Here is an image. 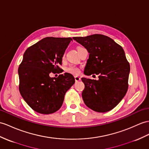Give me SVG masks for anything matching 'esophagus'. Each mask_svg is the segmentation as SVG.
I'll use <instances>...</instances> for the list:
<instances>
[{"instance_id":"34e87169","label":"esophagus","mask_w":149,"mask_h":149,"mask_svg":"<svg viewBox=\"0 0 149 149\" xmlns=\"http://www.w3.org/2000/svg\"><path fill=\"white\" fill-rule=\"evenodd\" d=\"M74 79H75V81L76 82H78V81L81 80L80 78H79V77H77V76H76V77H74Z\"/></svg>"}]
</instances>
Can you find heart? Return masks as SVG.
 <instances>
[{
  "label": "heart",
  "mask_w": 149,
  "mask_h": 149,
  "mask_svg": "<svg viewBox=\"0 0 149 149\" xmlns=\"http://www.w3.org/2000/svg\"><path fill=\"white\" fill-rule=\"evenodd\" d=\"M64 54H63L62 56V59H64ZM66 71L69 72V73L74 74V75H78L80 73V69L77 66H74V65H70V66H68L66 69Z\"/></svg>",
  "instance_id": "obj_1"
}]
</instances>
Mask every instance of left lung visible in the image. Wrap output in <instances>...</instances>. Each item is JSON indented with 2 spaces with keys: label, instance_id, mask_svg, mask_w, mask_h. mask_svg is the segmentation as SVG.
Listing matches in <instances>:
<instances>
[{
  "label": "left lung",
  "instance_id": "8db88e82",
  "mask_svg": "<svg viewBox=\"0 0 149 149\" xmlns=\"http://www.w3.org/2000/svg\"><path fill=\"white\" fill-rule=\"evenodd\" d=\"M89 52L86 75H99V80L82 78V92L86 106L98 112H106L121 102L128 88L130 64L124 50L107 36L94 34L73 37Z\"/></svg>",
  "mask_w": 149,
  "mask_h": 149
}]
</instances>
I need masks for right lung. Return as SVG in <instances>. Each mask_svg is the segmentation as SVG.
I'll return each instance as SVG.
<instances>
[{"mask_svg":"<svg viewBox=\"0 0 149 149\" xmlns=\"http://www.w3.org/2000/svg\"><path fill=\"white\" fill-rule=\"evenodd\" d=\"M71 40L70 37H46L24 53L18 68L19 92L28 106L38 113L49 114L59 110L65 93L75 82L68 72L57 78L49 77L50 72L62 70V56Z\"/></svg>","mask_w":149,"mask_h":149,"instance_id":"add662e5","label":"right lung"}]
</instances>
